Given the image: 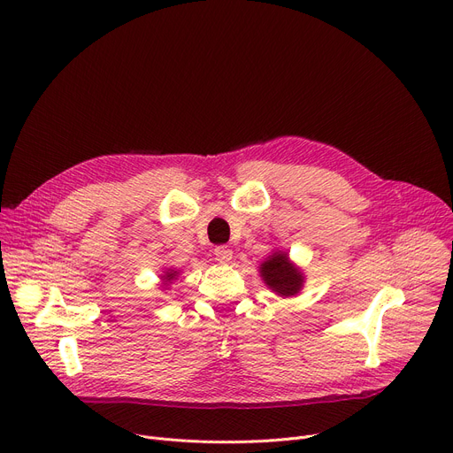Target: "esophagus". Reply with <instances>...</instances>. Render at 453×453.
<instances>
[{"label": "esophagus", "instance_id": "34e87169", "mask_svg": "<svg viewBox=\"0 0 453 453\" xmlns=\"http://www.w3.org/2000/svg\"><path fill=\"white\" fill-rule=\"evenodd\" d=\"M215 258H217L220 264H227V262H231V258H233V250H231L229 246H219V248L215 250Z\"/></svg>", "mask_w": 453, "mask_h": 453}]
</instances>
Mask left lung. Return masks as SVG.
<instances>
[{"instance_id": "8db88e82", "label": "left lung", "mask_w": 453, "mask_h": 453, "mask_svg": "<svg viewBox=\"0 0 453 453\" xmlns=\"http://www.w3.org/2000/svg\"><path fill=\"white\" fill-rule=\"evenodd\" d=\"M260 277L264 284L280 296H293L304 286V275L289 262L288 253L277 251L260 264Z\"/></svg>"}]
</instances>
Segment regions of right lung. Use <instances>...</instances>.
Segmentation results:
<instances>
[{
    "instance_id": "1",
    "label": "right lung",
    "mask_w": 453,
    "mask_h": 453,
    "mask_svg": "<svg viewBox=\"0 0 453 453\" xmlns=\"http://www.w3.org/2000/svg\"><path fill=\"white\" fill-rule=\"evenodd\" d=\"M178 277V271H174V269H167L165 271V275L162 277V280H164V284H171V280H174Z\"/></svg>"
}]
</instances>
